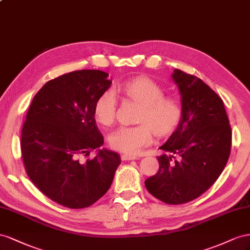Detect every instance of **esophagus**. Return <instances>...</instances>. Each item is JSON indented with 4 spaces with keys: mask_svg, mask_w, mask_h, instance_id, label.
<instances>
[{
    "mask_svg": "<svg viewBox=\"0 0 250 250\" xmlns=\"http://www.w3.org/2000/svg\"><path fill=\"white\" fill-rule=\"evenodd\" d=\"M136 159H138V157H136V156H131V155H126V154L121 155V160H124V161L136 160Z\"/></svg>",
    "mask_w": 250,
    "mask_h": 250,
    "instance_id": "esophagus-1",
    "label": "esophagus"
}]
</instances>
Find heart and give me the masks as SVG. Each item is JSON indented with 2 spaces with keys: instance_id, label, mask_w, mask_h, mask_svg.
<instances>
[{
  "instance_id": "heart-1",
  "label": "heart",
  "mask_w": 250,
  "mask_h": 250,
  "mask_svg": "<svg viewBox=\"0 0 250 250\" xmlns=\"http://www.w3.org/2000/svg\"><path fill=\"white\" fill-rule=\"evenodd\" d=\"M120 91L131 101L141 105L135 126H121L110 135V146L127 155L138 154L142 147L151 144L154 133L165 138L179 126L182 109L179 102L166 97L160 85L146 76H136L120 84ZM117 115V99L112 91H104L94 104L97 123L104 126L114 124Z\"/></svg>"
}]
</instances>
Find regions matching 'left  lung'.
Wrapping results in <instances>:
<instances>
[{
	"mask_svg": "<svg viewBox=\"0 0 250 250\" xmlns=\"http://www.w3.org/2000/svg\"><path fill=\"white\" fill-rule=\"evenodd\" d=\"M172 78L181 95V123L159 147L169 155L157 158L158 172L145 184L160 201L183 204L200 197L223 172L231 129L223 101L200 78L179 69Z\"/></svg>",
	"mask_w": 250,
	"mask_h": 250,
	"instance_id": "left-lung-1",
	"label": "left lung"
}]
</instances>
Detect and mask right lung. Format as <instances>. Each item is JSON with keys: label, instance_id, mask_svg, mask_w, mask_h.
Segmentation results:
<instances>
[{"label": "right lung", "instance_id": "obj_1", "mask_svg": "<svg viewBox=\"0 0 250 250\" xmlns=\"http://www.w3.org/2000/svg\"><path fill=\"white\" fill-rule=\"evenodd\" d=\"M101 70L73 71L42 85L27 112L21 151L28 177L42 194L69 208L101 199L120 165L118 153L101 148L94 117L98 96L112 83ZM96 149L93 160H80Z\"/></svg>", "mask_w": 250, "mask_h": 250}]
</instances>
